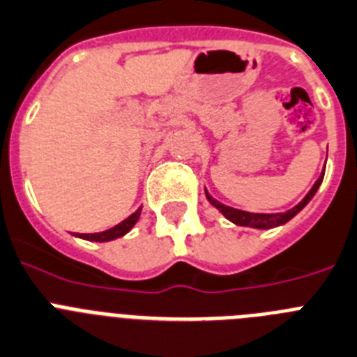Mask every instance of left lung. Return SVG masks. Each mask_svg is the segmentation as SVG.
Segmentation results:
<instances>
[{"mask_svg": "<svg viewBox=\"0 0 357 357\" xmlns=\"http://www.w3.org/2000/svg\"><path fill=\"white\" fill-rule=\"evenodd\" d=\"M324 174L325 172H321L320 178L316 179V183L312 185V188L307 192V196L303 197V199L300 201L296 206H293V208L287 210V212H280V213H253V212H246V210L231 208V206H226V204H222L221 201L213 199L206 188H204V194H206V199H208V203L212 204L213 208L219 210V212H221L222 215L228 219V221L234 222V225L248 226V228H257V230H269V228H277V226L286 225V222L291 221V219H293L296 213L302 212V210L307 206L309 201L314 197V194L318 192V188H320L321 181H324Z\"/></svg>", "mask_w": 357, "mask_h": 357, "instance_id": "8db88e82", "label": "left lung"}]
</instances>
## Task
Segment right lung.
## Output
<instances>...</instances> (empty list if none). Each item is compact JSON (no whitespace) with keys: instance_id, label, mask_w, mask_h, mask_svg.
<instances>
[{"instance_id":"1","label":"right lung","mask_w":357,"mask_h":357,"mask_svg":"<svg viewBox=\"0 0 357 357\" xmlns=\"http://www.w3.org/2000/svg\"><path fill=\"white\" fill-rule=\"evenodd\" d=\"M140 213H142V206L136 212H132L131 215L123 219L122 222H119L116 226L109 228V230H104V231H98V234H77L79 238H84V241H93V243H109V241H114V238L123 237L126 234L132 230V226L138 222L140 219Z\"/></svg>"}]
</instances>
